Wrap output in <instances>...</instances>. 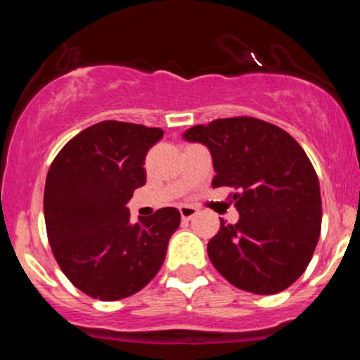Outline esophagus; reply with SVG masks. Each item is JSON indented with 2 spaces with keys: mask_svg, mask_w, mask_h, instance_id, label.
I'll use <instances>...</instances> for the list:
<instances>
[{
  "mask_svg": "<svg viewBox=\"0 0 360 360\" xmlns=\"http://www.w3.org/2000/svg\"><path fill=\"white\" fill-rule=\"evenodd\" d=\"M179 212H181V218H183L184 221H189L194 214L198 213V210L193 208V206H189V205H184V206H181Z\"/></svg>",
  "mask_w": 360,
  "mask_h": 360,
  "instance_id": "1",
  "label": "esophagus"
}]
</instances>
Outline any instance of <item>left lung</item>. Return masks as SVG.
<instances>
[{
    "label": "left lung",
    "mask_w": 360,
    "mask_h": 360,
    "mask_svg": "<svg viewBox=\"0 0 360 360\" xmlns=\"http://www.w3.org/2000/svg\"><path fill=\"white\" fill-rule=\"evenodd\" d=\"M183 137L208 147L213 188L235 191L238 221L220 220L208 242L212 264L243 291H284L308 267L320 237V183L308 155L283 128L252 117L213 120Z\"/></svg>",
    "instance_id": "1"
}]
</instances>
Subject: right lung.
Instances as JSON below:
<instances>
[{
  "mask_svg": "<svg viewBox=\"0 0 360 360\" xmlns=\"http://www.w3.org/2000/svg\"><path fill=\"white\" fill-rule=\"evenodd\" d=\"M160 128L106 120L69 140L45 179L49 243L68 279L101 301H117L147 286L164 264L181 223L176 208H160L139 223L127 203L146 184V155Z\"/></svg>",
  "mask_w": 360,
  "mask_h": 360,
  "instance_id": "1",
  "label": "right lung"
}]
</instances>
